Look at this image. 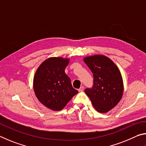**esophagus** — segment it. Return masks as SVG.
Returning a JSON list of instances; mask_svg holds the SVG:
<instances>
[{
  "instance_id": "obj_1",
  "label": "esophagus",
  "mask_w": 146,
  "mask_h": 146,
  "mask_svg": "<svg viewBox=\"0 0 146 146\" xmlns=\"http://www.w3.org/2000/svg\"><path fill=\"white\" fill-rule=\"evenodd\" d=\"M83 90H84V86H81L80 88L78 90V91H79V92H83Z\"/></svg>"
}]
</instances>
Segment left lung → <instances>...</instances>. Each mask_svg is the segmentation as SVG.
<instances>
[{
    "label": "left lung",
    "mask_w": 146,
    "mask_h": 146,
    "mask_svg": "<svg viewBox=\"0 0 146 146\" xmlns=\"http://www.w3.org/2000/svg\"><path fill=\"white\" fill-rule=\"evenodd\" d=\"M83 61L94 75L92 88L85 93L99 113H107L121 100L124 92L123 80L119 68L104 55L86 56Z\"/></svg>",
    "instance_id": "obj_1"
}]
</instances>
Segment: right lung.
<instances>
[{"label":"right lung","instance_id":"obj_1","mask_svg":"<svg viewBox=\"0 0 146 146\" xmlns=\"http://www.w3.org/2000/svg\"><path fill=\"white\" fill-rule=\"evenodd\" d=\"M69 61L68 58L51 57L43 61L35 72L33 79L35 95L43 105L51 110H61L78 93L65 72Z\"/></svg>","mask_w":146,"mask_h":146}]
</instances>
